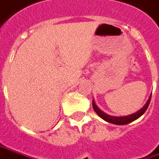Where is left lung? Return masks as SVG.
<instances>
[{
	"label": "left lung",
	"instance_id": "8db88e82",
	"mask_svg": "<svg viewBox=\"0 0 159 159\" xmlns=\"http://www.w3.org/2000/svg\"><path fill=\"white\" fill-rule=\"evenodd\" d=\"M151 100V95L149 96V99L148 101L146 102V104L142 107L139 111H137L136 113L132 115H129L126 116H109V115L105 114L104 112H102L99 107H97L94 103V101H93V109L95 110V112L100 116L102 119H104L105 121H107L108 123H111V124H114V125H127L129 123H132L133 121L138 119L141 116L145 113V111L147 110L148 105H149V102Z\"/></svg>",
	"mask_w": 159,
	"mask_h": 159
}]
</instances>
